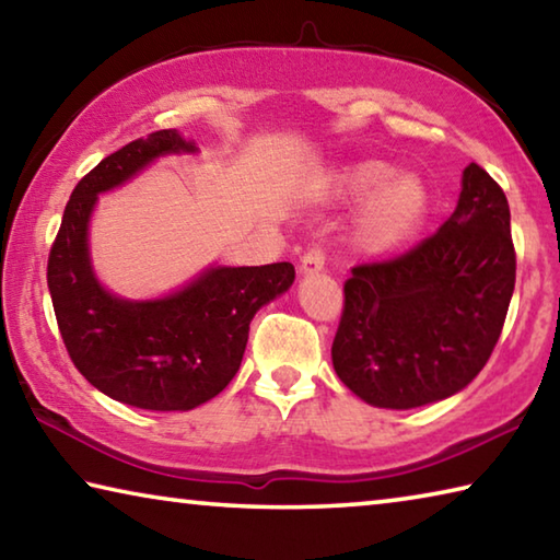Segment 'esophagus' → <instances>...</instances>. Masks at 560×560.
<instances>
[{"label":"esophagus","instance_id":"34e87169","mask_svg":"<svg viewBox=\"0 0 560 560\" xmlns=\"http://www.w3.org/2000/svg\"><path fill=\"white\" fill-rule=\"evenodd\" d=\"M324 267H326V249H324V246H311V249L301 257V273H306V277H311V273L324 271Z\"/></svg>","mask_w":560,"mask_h":560}]
</instances>
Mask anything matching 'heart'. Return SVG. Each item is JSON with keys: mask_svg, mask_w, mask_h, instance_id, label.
<instances>
[{"mask_svg": "<svg viewBox=\"0 0 560 560\" xmlns=\"http://www.w3.org/2000/svg\"><path fill=\"white\" fill-rule=\"evenodd\" d=\"M338 200L360 205L353 220V244L360 252L385 254L420 232L430 214V192L415 175H395L385 163H358L338 173L330 183Z\"/></svg>", "mask_w": 560, "mask_h": 560, "instance_id": "obj_1", "label": "heart"}]
</instances>
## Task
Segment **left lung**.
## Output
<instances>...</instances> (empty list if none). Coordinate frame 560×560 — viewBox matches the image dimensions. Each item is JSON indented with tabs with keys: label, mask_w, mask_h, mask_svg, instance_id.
I'll list each match as a JSON object with an SVG mask.
<instances>
[{
	"label": "left lung",
	"mask_w": 560,
	"mask_h": 560,
	"mask_svg": "<svg viewBox=\"0 0 560 560\" xmlns=\"http://www.w3.org/2000/svg\"><path fill=\"white\" fill-rule=\"evenodd\" d=\"M514 283L506 195L471 163L438 232L400 257L350 269L330 348L338 377L387 410L464 390L497 346Z\"/></svg>",
	"instance_id": "obj_1"
}]
</instances>
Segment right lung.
Returning <instances> with one entry per match:
<instances>
[{"instance_id":"1","label":"right lung","mask_w":560,"mask_h":560,"mask_svg":"<svg viewBox=\"0 0 560 560\" xmlns=\"http://www.w3.org/2000/svg\"><path fill=\"white\" fill-rule=\"evenodd\" d=\"M175 153L197 148L177 130H158L103 158L71 192L46 269L56 324L79 373L113 400L158 412H185L220 395L240 371L254 314L296 277L293 264L279 261L210 267L153 301L103 289L89 252L98 195Z\"/></svg>"}]
</instances>
